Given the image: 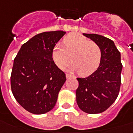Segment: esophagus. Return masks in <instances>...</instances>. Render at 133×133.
I'll list each match as a JSON object with an SVG mask.
<instances>
[{
    "label": "esophagus",
    "mask_w": 133,
    "mask_h": 133,
    "mask_svg": "<svg viewBox=\"0 0 133 133\" xmlns=\"http://www.w3.org/2000/svg\"><path fill=\"white\" fill-rule=\"evenodd\" d=\"M65 76H66L67 79H69V78H71V77H72V75H69V74H66V75H65Z\"/></svg>",
    "instance_id": "34e87169"
}]
</instances>
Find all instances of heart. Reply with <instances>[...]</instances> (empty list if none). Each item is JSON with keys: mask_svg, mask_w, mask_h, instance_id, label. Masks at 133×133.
<instances>
[{"mask_svg": "<svg viewBox=\"0 0 133 133\" xmlns=\"http://www.w3.org/2000/svg\"><path fill=\"white\" fill-rule=\"evenodd\" d=\"M52 57L58 68L63 69L71 61L70 70L87 77L96 71L101 63L102 51L95 43L81 34H70L63 39V45L57 43L53 48Z\"/></svg>", "mask_w": 133, "mask_h": 133, "instance_id": "obj_1", "label": "heart"}]
</instances>
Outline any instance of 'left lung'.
<instances>
[{
  "label": "left lung",
  "mask_w": 133,
  "mask_h": 133,
  "mask_svg": "<svg viewBox=\"0 0 133 133\" xmlns=\"http://www.w3.org/2000/svg\"><path fill=\"white\" fill-rule=\"evenodd\" d=\"M83 35L100 47L102 58L99 68L92 75L85 78H77L79 81L76 90L77 103L86 113H101L115 102L119 92L121 54L110 38L96 34L83 33Z\"/></svg>",
  "instance_id": "obj_1"
}]
</instances>
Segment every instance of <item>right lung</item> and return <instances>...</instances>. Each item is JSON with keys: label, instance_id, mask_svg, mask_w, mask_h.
Wrapping results in <instances>:
<instances>
[{"label": "right lung", "instance_id": "add662e5", "mask_svg": "<svg viewBox=\"0 0 133 133\" xmlns=\"http://www.w3.org/2000/svg\"><path fill=\"white\" fill-rule=\"evenodd\" d=\"M65 34L52 31L36 34L21 46L14 60L11 91L18 103L31 113L50 111L66 81L52 57L53 48Z\"/></svg>", "mask_w": 133, "mask_h": 133}]
</instances>
